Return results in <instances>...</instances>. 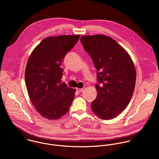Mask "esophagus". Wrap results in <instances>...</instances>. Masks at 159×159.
Returning <instances> with one entry per match:
<instances>
[{"mask_svg": "<svg viewBox=\"0 0 159 159\" xmlns=\"http://www.w3.org/2000/svg\"><path fill=\"white\" fill-rule=\"evenodd\" d=\"M82 91H83V89H79V88H77V89H76V92H77L78 93H80V92H81Z\"/></svg>", "mask_w": 159, "mask_h": 159, "instance_id": "1", "label": "esophagus"}]
</instances>
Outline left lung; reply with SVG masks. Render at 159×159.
<instances>
[{
	"instance_id": "left-lung-1",
	"label": "left lung",
	"mask_w": 159,
	"mask_h": 159,
	"mask_svg": "<svg viewBox=\"0 0 159 159\" xmlns=\"http://www.w3.org/2000/svg\"><path fill=\"white\" fill-rule=\"evenodd\" d=\"M80 41L97 68V98L91 103L94 114L112 119L129 103L135 89L136 70L128 52L104 35H83Z\"/></svg>"
}]
</instances>
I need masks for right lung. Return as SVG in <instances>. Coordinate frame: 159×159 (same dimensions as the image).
<instances>
[{"instance_id":"right-lung-1","label":"right lung","mask_w":159,"mask_h":159,"mask_svg":"<svg viewBox=\"0 0 159 159\" xmlns=\"http://www.w3.org/2000/svg\"><path fill=\"white\" fill-rule=\"evenodd\" d=\"M80 35H59L44 39L31 53L25 80L30 100L38 113L50 120L68 112L76 90L61 83L65 56Z\"/></svg>"}]
</instances>
